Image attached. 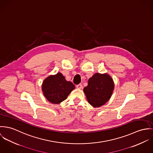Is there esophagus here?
<instances>
[{
  "label": "esophagus",
  "instance_id": "34e87169",
  "mask_svg": "<svg viewBox=\"0 0 153 153\" xmlns=\"http://www.w3.org/2000/svg\"><path fill=\"white\" fill-rule=\"evenodd\" d=\"M76 87L79 89H82V88H83V85L82 84H79V85H76Z\"/></svg>",
  "mask_w": 153,
  "mask_h": 153
}]
</instances>
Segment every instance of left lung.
Returning a JSON list of instances; mask_svg holds the SVG:
<instances>
[{"mask_svg": "<svg viewBox=\"0 0 153 153\" xmlns=\"http://www.w3.org/2000/svg\"><path fill=\"white\" fill-rule=\"evenodd\" d=\"M114 88L111 77L107 73H95L88 79L83 89L88 103L94 107H100L111 98Z\"/></svg>", "mask_w": 153, "mask_h": 153, "instance_id": "obj_1", "label": "left lung"}]
</instances>
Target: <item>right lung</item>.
<instances>
[{
	"label": "right lung",
	"mask_w": 153,
	"mask_h": 153,
	"mask_svg": "<svg viewBox=\"0 0 153 153\" xmlns=\"http://www.w3.org/2000/svg\"><path fill=\"white\" fill-rule=\"evenodd\" d=\"M75 88V85L68 82L61 73L51 75L42 83V89L46 99L53 104H59L68 98Z\"/></svg>",
	"instance_id": "right-lung-1"
}]
</instances>
